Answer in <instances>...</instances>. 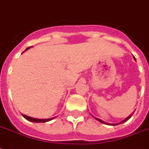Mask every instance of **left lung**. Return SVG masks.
<instances>
[{"label": "left lung", "instance_id": "left-lung-1", "mask_svg": "<svg viewBox=\"0 0 149 149\" xmlns=\"http://www.w3.org/2000/svg\"><path fill=\"white\" fill-rule=\"evenodd\" d=\"M134 59H135V58H134ZM133 114H134V112H133L132 114H130V115L129 116H128V117L126 118V119H125L124 120H123L122 122H120V123H118V124H120V123H124V122H126V121H127V120H129V119H130V118L131 117V116H132ZM95 119H96V120H98V121H99V122L102 123H105V124H109V123H105V122H104V121H102V120H100V119H97V118H95ZM118 124H111V125H112V126H113V125H118Z\"/></svg>", "mask_w": 149, "mask_h": 149}]
</instances>
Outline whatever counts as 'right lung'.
<instances>
[{
	"mask_svg": "<svg viewBox=\"0 0 149 149\" xmlns=\"http://www.w3.org/2000/svg\"><path fill=\"white\" fill-rule=\"evenodd\" d=\"M29 48H30V47H27L26 49L25 50V51H26L28 50ZM22 116L26 119V120H29V121H31V122H33V123H45V122H47V121H50V120H53L54 118H51V119H43V120H40V119H36V118H33V117H29L28 116H26L24 114H22Z\"/></svg>",
	"mask_w": 149,
	"mask_h": 149,
	"instance_id": "add662e5",
	"label": "right lung"
}]
</instances>
